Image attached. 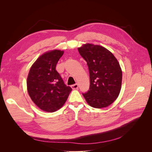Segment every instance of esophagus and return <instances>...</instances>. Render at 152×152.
Returning a JSON list of instances; mask_svg holds the SVG:
<instances>
[{"instance_id": "1", "label": "esophagus", "mask_w": 152, "mask_h": 152, "mask_svg": "<svg viewBox=\"0 0 152 152\" xmlns=\"http://www.w3.org/2000/svg\"><path fill=\"white\" fill-rule=\"evenodd\" d=\"M78 87H79V86H78L77 84H73L71 86V87L73 89H76L78 88Z\"/></svg>"}]
</instances>
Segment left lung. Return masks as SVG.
Segmentation results:
<instances>
[{"instance_id":"1","label":"left lung","mask_w":152,"mask_h":152,"mask_svg":"<svg viewBox=\"0 0 152 152\" xmlns=\"http://www.w3.org/2000/svg\"><path fill=\"white\" fill-rule=\"evenodd\" d=\"M78 50L89 72V89L82 95L92 107H108L117 98L121 89L122 72L117 59L108 49L98 45L84 44Z\"/></svg>"}]
</instances>
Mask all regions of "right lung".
Here are the masks:
<instances>
[{"instance_id":"right-lung-1","label":"right lung","mask_w":152,"mask_h":152,"mask_svg":"<svg viewBox=\"0 0 152 152\" xmlns=\"http://www.w3.org/2000/svg\"><path fill=\"white\" fill-rule=\"evenodd\" d=\"M63 50L43 54L31 66L27 77V90L33 102L43 111L54 112L62 107L72 89L66 86L56 66Z\"/></svg>"}]
</instances>
